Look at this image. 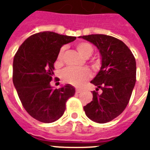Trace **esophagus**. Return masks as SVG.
Instances as JSON below:
<instances>
[{"mask_svg": "<svg viewBox=\"0 0 150 150\" xmlns=\"http://www.w3.org/2000/svg\"><path fill=\"white\" fill-rule=\"evenodd\" d=\"M82 91V89H76V90H75L76 93H81Z\"/></svg>", "mask_w": 150, "mask_h": 150, "instance_id": "esophagus-1", "label": "esophagus"}]
</instances>
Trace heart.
Returning a JSON list of instances; mask_svg holds the SVG:
<instances>
[{
    "label": "heart",
    "mask_w": 150,
    "mask_h": 150,
    "mask_svg": "<svg viewBox=\"0 0 150 150\" xmlns=\"http://www.w3.org/2000/svg\"><path fill=\"white\" fill-rule=\"evenodd\" d=\"M76 49L82 56L84 57H89L92 55L93 52V48L89 43L86 42H82L76 44ZM65 47H63L61 48L57 55V64H61L63 61L64 53ZM93 65H97V62H93ZM92 73L89 69L87 68H66L61 71V77L63 82L73 85L75 86H79L82 83H84L86 80L91 77Z\"/></svg>",
    "instance_id": "obj_1"
}]
</instances>
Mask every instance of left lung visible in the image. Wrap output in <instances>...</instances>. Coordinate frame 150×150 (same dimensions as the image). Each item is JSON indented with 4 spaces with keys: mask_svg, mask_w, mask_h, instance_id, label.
<instances>
[{
    "mask_svg": "<svg viewBox=\"0 0 150 150\" xmlns=\"http://www.w3.org/2000/svg\"><path fill=\"white\" fill-rule=\"evenodd\" d=\"M95 45L101 56V67L91 81L96 86L93 100L86 105L90 120L103 124L119 116L127 107L136 81V62L129 48L121 40L103 34L79 36Z\"/></svg>",
    "mask_w": 150,
    "mask_h": 150,
    "instance_id": "8db88e82",
    "label": "left lung"
}]
</instances>
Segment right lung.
Wrapping results in <instances>:
<instances>
[{
	"label": "right lung",
	"mask_w": 150,
	"mask_h": 150,
	"mask_svg": "<svg viewBox=\"0 0 150 150\" xmlns=\"http://www.w3.org/2000/svg\"><path fill=\"white\" fill-rule=\"evenodd\" d=\"M75 39L54 32H40L27 38L15 54L13 83L25 110L37 121L51 123L58 120L65 110L68 99L75 95L71 85L53 89L50 82L61 47Z\"/></svg>",
	"instance_id": "right-lung-1"
}]
</instances>
